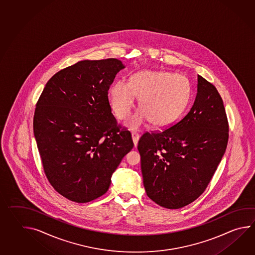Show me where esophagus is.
<instances>
[{
    "mask_svg": "<svg viewBox=\"0 0 255 255\" xmlns=\"http://www.w3.org/2000/svg\"><path fill=\"white\" fill-rule=\"evenodd\" d=\"M131 137H132V140H133V142H134V146H137L138 140H139V138H140V134L137 131H132L131 132Z\"/></svg>",
    "mask_w": 255,
    "mask_h": 255,
    "instance_id": "34e87169",
    "label": "esophagus"
}]
</instances>
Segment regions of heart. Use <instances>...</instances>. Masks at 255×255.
Wrapping results in <instances>:
<instances>
[{"label":"heart","instance_id":"b5f03b06","mask_svg":"<svg viewBox=\"0 0 255 255\" xmlns=\"http://www.w3.org/2000/svg\"><path fill=\"white\" fill-rule=\"evenodd\" d=\"M140 97V107L127 125L137 129L146 122L162 127L170 125L182 113L190 96L188 79L163 71H141L130 76V82L119 80L110 89L112 108L120 119L129 117Z\"/></svg>","mask_w":255,"mask_h":255}]
</instances>
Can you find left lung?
I'll list each match as a JSON object with an SVG mask.
<instances>
[{
    "label": "left lung",
    "instance_id": "1",
    "mask_svg": "<svg viewBox=\"0 0 255 255\" xmlns=\"http://www.w3.org/2000/svg\"><path fill=\"white\" fill-rule=\"evenodd\" d=\"M229 124L213 83L198 75L192 108L172 126L144 132L138 142L143 185L161 207L180 209L202 195L226 150Z\"/></svg>",
    "mask_w": 255,
    "mask_h": 255
}]
</instances>
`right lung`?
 Masks as SVG:
<instances>
[{"label":"right lung","mask_w":255,"mask_h":255,"mask_svg":"<svg viewBox=\"0 0 255 255\" xmlns=\"http://www.w3.org/2000/svg\"><path fill=\"white\" fill-rule=\"evenodd\" d=\"M124 68L115 58L81 61L55 73L37 102L33 132L43 172L72 202L88 203L107 192L112 174L134 146L108 99Z\"/></svg>","instance_id":"obj_1"}]
</instances>
